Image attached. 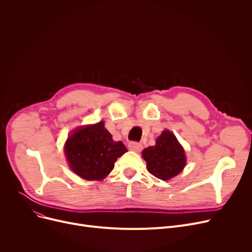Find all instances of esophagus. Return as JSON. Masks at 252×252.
I'll list each match as a JSON object with an SVG mask.
<instances>
[{
    "instance_id": "1",
    "label": "esophagus",
    "mask_w": 252,
    "mask_h": 252,
    "mask_svg": "<svg viewBox=\"0 0 252 252\" xmlns=\"http://www.w3.org/2000/svg\"><path fill=\"white\" fill-rule=\"evenodd\" d=\"M128 148H129L130 150H133V151L140 152V151L143 149V145H142L141 143H139V142L131 141V142H129V144H128Z\"/></svg>"
}]
</instances>
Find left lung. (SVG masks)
<instances>
[{
  "label": "left lung",
  "instance_id": "left-lung-1",
  "mask_svg": "<svg viewBox=\"0 0 252 252\" xmlns=\"http://www.w3.org/2000/svg\"><path fill=\"white\" fill-rule=\"evenodd\" d=\"M142 156L147 162L149 173L162 181L179 175L186 165L184 149L169 130H163L155 146L144 149Z\"/></svg>",
  "mask_w": 252,
  "mask_h": 252
}]
</instances>
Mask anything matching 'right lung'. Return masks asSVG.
Listing matches in <instances>:
<instances>
[{
	"label": "right lung",
	"mask_w": 252,
	"mask_h": 252,
	"mask_svg": "<svg viewBox=\"0 0 252 252\" xmlns=\"http://www.w3.org/2000/svg\"><path fill=\"white\" fill-rule=\"evenodd\" d=\"M64 151L77 176L99 181L110 173L117 158L127 149L121 141L114 142L104 123L100 122L75 130L66 141Z\"/></svg>",
	"instance_id": "1"
}]
</instances>
